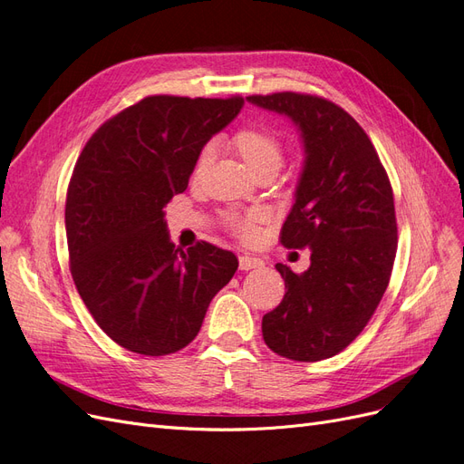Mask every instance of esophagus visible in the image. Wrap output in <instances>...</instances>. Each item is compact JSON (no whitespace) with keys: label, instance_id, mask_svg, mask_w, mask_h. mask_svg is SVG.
I'll use <instances>...</instances> for the list:
<instances>
[{"label":"esophagus","instance_id":"34e87169","mask_svg":"<svg viewBox=\"0 0 464 464\" xmlns=\"http://www.w3.org/2000/svg\"><path fill=\"white\" fill-rule=\"evenodd\" d=\"M263 261L256 256H240V269L242 271H251V269H257V266H261Z\"/></svg>","mask_w":464,"mask_h":464}]
</instances>
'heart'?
Returning a JSON list of instances; mask_svg holds the SVG:
<instances>
[{
    "label": "heart",
    "instance_id": "b5f03b06",
    "mask_svg": "<svg viewBox=\"0 0 464 464\" xmlns=\"http://www.w3.org/2000/svg\"><path fill=\"white\" fill-rule=\"evenodd\" d=\"M232 147L256 176L266 170L276 172L278 168L283 166V143H280L278 135L273 130L263 128V125H249V128H242L240 131H236V135L232 137ZM210 159H213V147L207 145L199 154L198 168H195V170L201 172L210 162ZM261 220L263 215L257 213V210H251V213H236V210H228V213L224 215V224H227L228 230L234 232L246 244H254L259 240Z\"/></svg>",
    "mask_w": 464,
    "mask_h": 464
}]
</instances>
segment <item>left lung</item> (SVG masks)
Segmentation results:
<instances>
[{
    "instance_id": "obj_1",
    "label": "left lung",
    "mask_w": 464,
    "mask_h": 464,
    "mask_svg": "<svg viewBox=\"0 0 464 464\" xmlns=\"http://www.w3.org/2000/svg\"><path fill=\"white\" fill-rule=\"evenodd\" d=\"M251 104L298 125L305 164L280 242L312 249L294 273L276 263L286 294L263 315V341L296 362L339 354L368 325L397 256L392 188L370 137L341 106L315 94H251Z\"/></svg>"
}]
</instances>
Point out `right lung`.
Wrapping results in <instances>:
<instances>
[{
  "label": "right lung",
  "instance_id": "right-lung-1",
  "mask_svg": "<svg viewBox=\"0 0 464 464\" xmlns=\"http://www.w3.org/2000/svg\"><path fill=\"white\" fill-rule=\"evenodd\" d=\"M242 104L147 96L104 121L79 154L65 199L69 269L98 327L135 354L188 346L237 269L232 251L208 242L176 247L162 208Z\"/></svg>",
  "mask_w": 464,
  "mask_h": 464
}]
</instances>
